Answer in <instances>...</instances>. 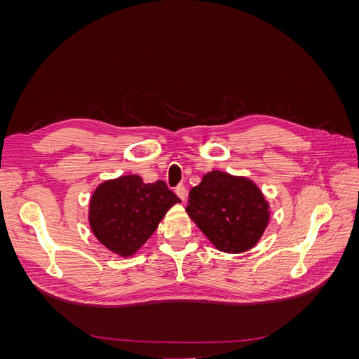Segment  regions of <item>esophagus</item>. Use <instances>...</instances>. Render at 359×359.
<instances>
[{"label": "esophagus", "mask_w": 359, "mask_h": 359, "mask_svg": "<svg viewBox=\"0 0 359 359\" xmlns=\"http://www.w3.org/2000/svg\"><path fill=\"white\" fill-rule=\"evenodd\" d=\"M175 193L178 194V198H180L182 202L187 199V189L184 187V186H178V187L175 189Z\"/></svg>", "instance_id": "34e87169"}]
</instances>
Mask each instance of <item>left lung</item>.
Returning a JSON list of instances; mask_svg holds the SVG:
<instances>
[{
  "mask_svg": "<svg viewBox=\"0 0 359 359\" xmlns=\"http://www.w3.org/2000/svg\"><path fill=\"white\" fill-rule=\"evenodd\" d=\"M187 212L206 238L226 253L255 247L269 220L268 203L253 181L208 172L189 193Z\"/></svg>",
  "mask_w": 359,
  "mask_h": 359,
  "instance_id": "1",
  "label": "left lung"
}]
</instances>
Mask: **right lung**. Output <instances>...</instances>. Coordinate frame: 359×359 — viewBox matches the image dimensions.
I'll use <instances>...</instances> for the list:
<instances>
[{
    "label": "right lung",
    "mask_w": 359,
    "mask_h": 359,
    "mask_svg": "<svg viewBox=\"0 0 359 359\" xmlns=\"http://www.w3.org/2000/svg\"><path fill=\"white\" fill-rule=\"evenodd\" d=\"M177 202L180 198L161 180L145 184L139 175H126L106 181L90 202L91 229L111 252L132 256Z\"/></svg>",
    "instance_id": "1"
}]
</instances>
